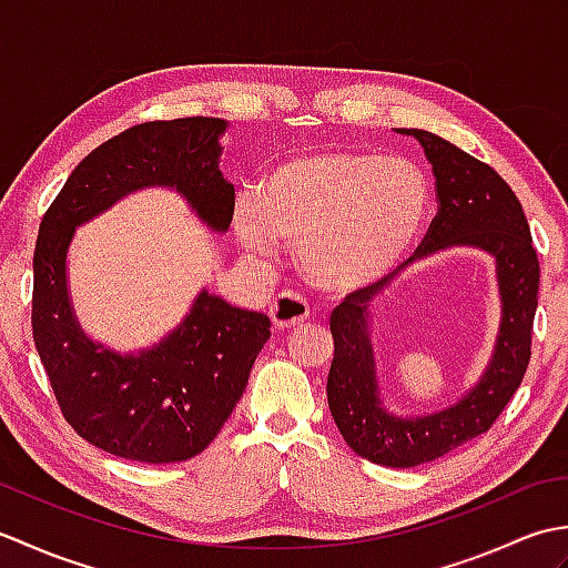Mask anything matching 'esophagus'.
Returning <instances> with one entry per match:
<instances>
[{"instance_id": "obj_1", "label": "esophagus", "mask_w": 568, "mask_h": 568, "mask_svg": "<svg viewBox=\"0 0 568 568\" xmlns=\"http://www.w3.org/2000/svg\"><path fill=\"white\" fill-rule=\"evenodd\" d=\"M310 317V305L305 297H300L297 293L287 291L281 293L271 305V320L275 324V329H293V327H303L305 320Z\"/></svg>"}]
</instances>
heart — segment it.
<instances>
[{"mask_svg":"<svg viewBox=\"0 0 568 568\" xmlns=\"http://www.w3.org/2000/svg\"><path fill=\"white\" fill-rule=\"evenodd\" d=\"M425 210V178L409 163L310 149L285 155L256 192L239 195L232 220L251 256L268 258L283 241L312 287L352 293L405 256Z\"/></svg>","mask_w":568,"mask_h":568,"instance_id":"obj_1","label":"heart"}]
</instances>
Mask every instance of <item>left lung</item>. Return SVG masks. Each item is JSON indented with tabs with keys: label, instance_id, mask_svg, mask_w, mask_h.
<instances>
[{
	"label": "left lung",
	"instance_id": "obj_1",
	"mask_svg": "<svg viewBox=\"0 0 568 568\" xmlns=\"http://www.w3.org/2000/svg\"><path fill=\"white\" fill-rule=\"evenodd\" d=\"M400 134L415 136L425 149L439 204L413 258L462 244L484 248L496 258L503 300L500 334L486 376L456 405L409 419L393 417L381 407L368 339V303L385 277L358 287L334 307L327 400L336 427L358 456L381 466L409 468L434 462L488 432L520 388L532 356L539 258L520 200L488 163L432 131L400 129Z\"/></svg>",
	"mask_w": 568,
	"mask_h": 568
}]
</instances>
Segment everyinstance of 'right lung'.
<instances>
[{
  "mask_svg": "<svg viewBox=\"0 0 568 568\" xmlns=\"http://www.w3.org/2000/svg\"><path fill=\"white\" fill-rule=\"evenodd\" d=\"M224 119L136 124L82 159L45 210L33 251L31 329L60 413L82 439L119 458L175 464L202 454L246 390L271 320L207 291L149 352L114 354L72 315L65 253L75 226L141 187L178 190L216 232L234 216L220 165Z\"/></svg>",
  "mask_w": 568,
  "mask_h": 568,
  "instance_id": "obj_1",
  "label": "right lung"
}]
</instances>
